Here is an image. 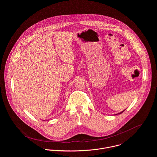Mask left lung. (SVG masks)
Returning <instances> with one entry per match:
<instances>
[{
    "mask_svg": "<svg viewBox=\"0 0 157 157\" xmlns=\"http://www.w3.org/2000/svg\"><path fill=\"white\" fill-rule=\"evenodd\" d=\"M124 111H125V109H124V111H122V112H120V113H118V114H120V113H122V112H124Z\"/></svg>",
    "mask_w": 157,
    "mask_h": 157,
    "instance_id": "left-lung-1",
    "label": "left lung"
}]
</instances>
